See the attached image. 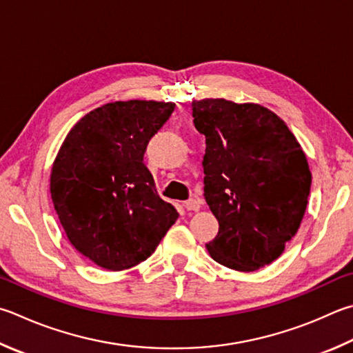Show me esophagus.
I'll list each match as a JSON object with an SVG mask.
<instances>
[{
    "label": "esophagus",
    "mask_w": 353,
    "mask_h": 353,
    "mask_svg": "<svg viewBox=\"0 0 353 353\" xmlns=\"http://www.w3.org/2000/svg\"><path fill=\"white\" fill-rule=\"evenodd\" d=\"M201 205H202L201 199L191 197V199H188L187 202H185V208H187L188 211H199V210H201Z\"/></svg>",
    "instance_id": "34e87169"
}]
</instances>
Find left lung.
<instances>
[{"label":"left lung","instance_id":"obj_1","mask_svg":"<svg viewBox=\"0 0 353 353\" xmlns=\"http://www.w3.org/2000/svg\"><path fill=\"white\" fill-rule=\"evenodd\" d=\"M191 108L207 143L203 196L219 222L210 256L238 272L272 264L305 213L312 174L304 151L261 105L203 99Z\"/></svg>","mask_w":353,"mask_h":353}]
</instances>
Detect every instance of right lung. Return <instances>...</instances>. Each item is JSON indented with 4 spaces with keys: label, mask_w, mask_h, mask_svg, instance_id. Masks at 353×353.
<instances>
[{
    "label": "right lung",
    "mask_w": 353,
    "mask_h": 353,
    "mask_svg": "<svg viewBox=\"0 0 353 353\" xmlns=\"http://www.w3.org/2000/svg\"><path fill=\"white\" fill-rule=\"evenodd\" d=\"M174 103L130 100L86 114L63 142L50 196L68 239L106 270H123L154 253L179 213L156 190L143 163L150 139Z\"/></svg>",
    "instance_id": "1"
}]
</instances>
